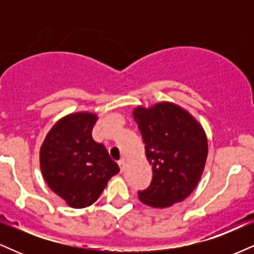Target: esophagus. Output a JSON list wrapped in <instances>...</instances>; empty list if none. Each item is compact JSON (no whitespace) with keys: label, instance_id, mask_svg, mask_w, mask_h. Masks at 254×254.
I'll use <instances>...</instances> for the list:
<instances>
[{"label":"esophagus","instance_id":"1","mask_svg":"<svg viewBox=\"0 0 254 254\" xmlns=\"http://www.w3.org/2000/svg\"><path fill=\"white\" fill-rule=\"evenodd\" d=\"M118 165H119V167H121V171L124 172V170H125V160L124 159L119 160Z\"/></svg>","mask_w":254,"mask_h":254}]
</instances>
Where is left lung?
I'll use <instances>...</instances> for the list:
<instances>
[{
  "instance_id": "1",
  "label": "left lung",
  "mask_w": 254,
  "mask_h": 254,
  "mask_svg": "<svg viewBox=\"0 0 254 254\" xmlns=\"http://www.w3.org/2000/svg\"><path fill=\"white\" fill-rule=\"evenodd\" d=\"M145 155L153 168L149 188L138 191L142 203L168 208L196 189L208 156V139L202 125L176 104L159 103L133 110Z\"/></svg>"
}]
</instances>
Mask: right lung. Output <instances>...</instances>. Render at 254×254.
Listing matches in <instances>:
<instances>
[{
    "label": "right lung",
    "instance_id": "add662e5",
    "mask_svg": "<svg viewBox=\"0 0 254 254\" xmlns=\"http://www.w3.org/2000/svg\"><path fill=\"white\" fill-rule=\"evenodd\" d=\"M97 119L88 112L66 116L52 127L40 148L44 179L71 208L94 203L119 172L104 144L93 139Z\"/></svg>",
    "mask_w": 254,
    "mask_h": 254
}]
</instances>
